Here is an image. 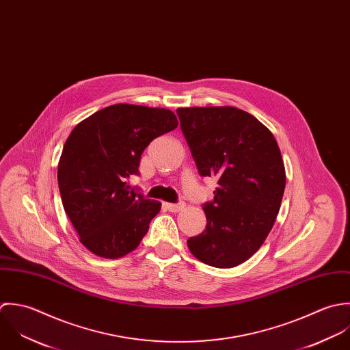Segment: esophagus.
Wrapping results in <instances>:
<instances>
[{
  "label": "esophagus",
  "instance_id": "esophagus-1",
  "mask_svg": "<svg viewBox=\"0 0 350 350\" xmlns=\"http://www.w3.org/2000/svg\"><path fill=\"white\" fill-rule=\"evenodd\" d=\"M165 207L170 212H180V211L185 208V203L184 202H180V203H166Z\"/></svg>",
  "mask_w": 350,
  "mask_h": 350
}]
</instances>
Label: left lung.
I'll return each instance as SVG.
<instances>
[{"instance_id": "left-lung-1", "label": "left lung", "mask_w": 350, "mask_h": 350, "mask_svg": "<svg viewBox=\"0 0 350 350\" xmlns=\"http://www.w3.org/2000/svg\"><path fill=\"white\" fill-rule=\"evenodd\" d=\"M177 115L199 174L217 180L213 200L203 204L206 230L188 247L211 267H237L261 247L279 213L285 169L278 142L234 107L178 108Z\"/></svg>"}]
</instances>
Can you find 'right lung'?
<instances>
[{
  "instance_id": "add662e5",
  "label": "right lung",
  "mask_w": 350,
  "mask_h": 350,
  "mask_svg": "<svg viewBox=\"0 0 350 350\" xmlns=\"http://www.w3.org/2000/svg\"><path fill=\"white\" fill-rule=\"evenodd\" d=\"M178 126L163 108L109 105L71 131L58 165V185L81 243L98 257L119 258L139 246L161 203L126 183L139 174L150 142Z\"/></svg>"
}]
</instances>
